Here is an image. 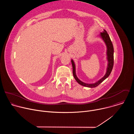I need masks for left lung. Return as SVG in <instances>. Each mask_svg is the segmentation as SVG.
Returning a JSON list of instances; mask_svg holds the SVG:
<instances>
[{
  "instance_id": "left-lung-1",
  "label": "left lung",
  "mask_w": 134,
  "mask_h": 134,
  "mask_svg": "<svg viewBox=\"0 0 134 134\" xmlns=\"http://www.w3.org/2000/svg\"><path fill=\"white\" fill-rule=\"evenodd\" d=\"M99 36L101 38V39L103 40L104 42L106 47H107V58L108 60V66H107V71L103 77L100 80L97 81V82H95L94 83L92 84H88V83H85L81 80L79 79L77 77V75L76 74V67H75V64L74 63V62L72 59L71 60V62L72 64V74L73 76L74 77V79L78 83H79L80 85L87 87H90V88H93L98 86L100 84H101L103 81H104L107 78L109 77V76L111 72V71L113 68V52H114V49H113V47L112 43L110 40V38L109 37V34H108L107 32L104 30L103 32H101L100 34L99 35Z\"/></svg>"
}]
</instances>
